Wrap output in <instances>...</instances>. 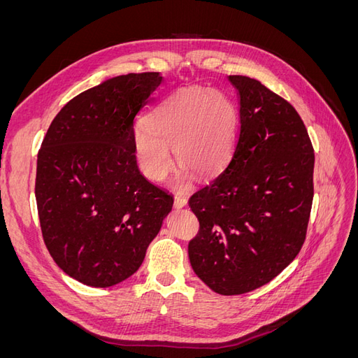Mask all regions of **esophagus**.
Segmentation results:
<instances>
[{
	"label": "esophagus",
	"mask_w": 358,
	"mask_h": 358,
	"mask_svg": "<svg viewBox=\"0 0 358 358\" xmlns=\"http://www.w3.org/2000/svg\"><path fill=\"white\" fill-rule=\"evenodd\" d=\"M187 204H188V200H187L185 197H175V208H176V209L185 208Z\"/></svg>",
	"instance_id": "obj_1"
}]
</instances>
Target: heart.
<instances>
[{
	"label": "heart",
	"instance_id": "obj_1",
	"mask_svg": "<svg viewBox=\"0 0 358 358\" xmlns=\"http://www.w3.org/2000/svg\"><path fill=\"white\" fill-rule=\"evenodd\" d=\"M237 131V113L227 96L209 88H189L161 103L133 134L137 164L150 180H162L173 166L171 152L183 169L173 187L187 189L192 171L208 178L229 161Z\"/></svg>",
	"mask_w": 358,
	"mask_h": 358
}]
</instances>
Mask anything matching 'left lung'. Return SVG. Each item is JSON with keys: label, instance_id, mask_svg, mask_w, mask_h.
<instances>
[{"label": "left lung", "instance_id": "obj_1", "mask_svg": "<svg viewBox=\"0 0 358 358\" xmlns=\"http://www.w3.org/2000/svg\"><path fill=\"white\" fill-rule=\"evenodd\" d=\"M229 80L239 94L241 133L229 167L189 200L200 233L188 255L212 291L237 296L266 285L297 257L315 157L288 101L246 76Z\"/></svg>", "mask_w": 358, "mask_h": 358}]
</instances>
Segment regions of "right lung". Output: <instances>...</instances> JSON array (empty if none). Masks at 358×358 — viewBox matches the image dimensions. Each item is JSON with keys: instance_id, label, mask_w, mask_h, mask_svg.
Listing matches in <instances>:
<instances>
[{"instance_id": "right-lung-1", "label": "right lung", "mask_w": 358, "mask_h": 358, "mask_svg": "<svg viewBox=\"0 0 358 358\" xmlns=\"http://www.w3.org/2000/svg\"><path fill=\"white\" fill-rule=\"evenodd\" d=\"M159 73H129L74 96L53 119L37 158L43 239L64 273L94 288L142 266L173 197L138 170L136 115L154 100Z\"/></svg>"}]
</instances>
